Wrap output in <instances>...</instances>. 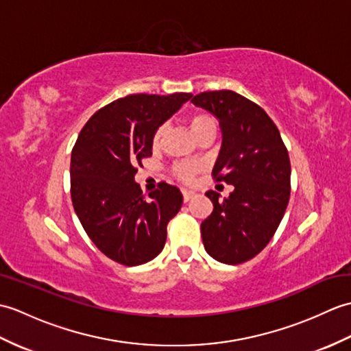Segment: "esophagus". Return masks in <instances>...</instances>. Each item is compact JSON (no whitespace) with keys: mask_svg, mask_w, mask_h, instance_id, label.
<instances>
[{"mask_svg":"<svg viewBox=\"0 0 351 351\" xmlns=\"http://www.w3.org/2000/svg\"><path fill=\"white\" fill-rule=\"evenodd\" d=\"M182 196H184V202H189L190 199L195 197V191H191V190H182Z\"/></svg>","mask_w":351,"mask_h":351,"instance_id":"34e87169","label":"esophagus"}]
</instances>
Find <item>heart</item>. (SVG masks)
<instances>
[{"label":"heart","instance_id":"1","mask_svg":"<svg viewBox=\"0 0 351 351\" xmlns=\"http://www.w3.org/2000/svg\"><path fill=\"white\" fill-rule=\"evenodd\" d=\"M189 128L193 132V136L199 138L200 136H204V134L214 131L215 123H214V119L210 114L195 113V114H191L189 117ZM161 136H162V128H158L154 132V137H152V146L154 147L160 146ZM171 171H173V175L180 181L191 182L193 180H195V176L197 175L199 166L195 162H176L175 166L171 167Z\"/></svg>","mask_w":351,"mask_h":351}]
</instances>
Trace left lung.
I'll list each match as a JSON object with an SVG mask.
<instances>
[{"label":"left lung","mask_w":351,"mask_h":351,"mask_svg":"<svg viewBox=\"0 0 351 351\" xmlns=\"http://www.w3.org/2000/svg\"><path fill=\"white\" fill-rule=\"evenodd\" d=\"M191 102L220 121L223 143L215 182L235 190L220 202L206 191L213 213L200 225L205 250L223 264H243L270 243L291 193V162L278 126L258 104L232 90L196 95Z\"/></svg>","instance_id":"8db88e82"}]
</instances>
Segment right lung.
Instances as JSON below:
<instances>
[{
    "instance_id": "1",
    "label": "right lung",
    "mask_w": 351,
    "mask_h": 351,
    "mask_svg": "<svg viewBox=\"0 0 351 351\" xmlns=\"http://www.w3.org/2000/svg\"><path fill=\"white\" fill-rule=\"evenodd\" d=\"M191 93H137L119 98L88 119L71 156V196L86 234L104 255L126 267L162 250L167 225L182 195L160 182L145 197L134 181L137 164L152 155V137Z\"/></svg>"
}]
</instances>
